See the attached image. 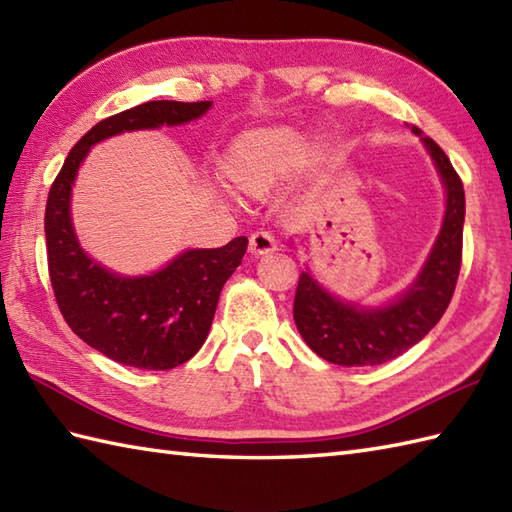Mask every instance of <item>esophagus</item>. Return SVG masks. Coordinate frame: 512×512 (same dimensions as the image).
I'll list each match as a JSON object with an SVG mask.
<instances>
[{
  "instance_id": "1",
  "label": "esophagus",
  "mask_w": 512,
  "mask_h": 512,
  "mask_svg": "<svg viewBox=\"0 0 512 512\" xmlns=\"http://www.w3.org/2000/svg\"><path fill=\"white\" fill-rule=\"evenodd\" d=\"M248 248H250V253H253V255H268V253H273V250H277V239H275L273 233L257 231V233L250 235Z\"/></svg>"
}]
</instances>
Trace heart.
I'll return each mask as SVG.
<instances>
[{
	"mask_svg": "<svg viewBox=\"0 0 512 512\" xmlns=\"http://www.w3.org/2000/svg\"><path fill=\"white\" fill-rule=\"evenodd\" d=\"M319 158L295 127H259L239 134L222 156V176L239 193L262 198L290 180L299 167Z\"/></svg>",
	"mask_w": 512,
	"mask_h": 512,
	"instance_id": "1",
	"label": "heart"
}]
</instances>
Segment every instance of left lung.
I'll return each instance as SVG.
<instances>
[{"mask_svg": "<svg viewBox=\"0 0 512 512\" xmlns=\"http://www.w3.org/2000/svg\"><path fill=\"white\" fill-rule=\"evenodd\" d=\"M413 132L422 134L418 127ZM422 140L447 187V213L438 242L407 295L387 308L363 310L334 299L308 273L299 275L292 317L310 350L328 363L343 367L387 363L422 341L449 308L462 266L464 187L436 140L429 136Z\"/></svg>", "mask_w": 512, "mask_h": 512, "instance_id": "left-lung-1", "label": "left lung"}]
</instances>
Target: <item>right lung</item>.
Returning <instances> with one entry per match:
<instances>
[{"instance_id":"right-lung-1","label":"right lung","mask_w":512,"mask_h":512,"mask_svg":"<svg viewBox=\"0 0 512 512\" xmlns=\"http://www.w3.org/2000/svg\"><path fill=\"white\" fill-rule=\"evenodd\" d=\"M211 101H149L107 116L76 143L46 202L48 273L65 323L81 341L116 363L173 369L200 350L211 330L226 279L242 264L246 237L222 248L187 250L149 277H118L83 253L70 222L76 169L94 143L132 129L180 125L202 116Z\"/></svg>"}]
</instances>
